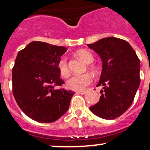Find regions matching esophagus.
<instances>
[{
    "label": "esophagus",
    "instance_id": "1",
    "mask_svg": "<svg viewBox=\"0 0 150 150\" xmlns=\"http://www.w3.org/2000/svg\"><path fill=\"white\" fill-rule=\"evenodd\" d=\"M86 91L85 90H80V91H77V93H78V94H85Z\"/></svg>",
    "mask_w": 150,
    "mask_h": 150
}]
</instances>
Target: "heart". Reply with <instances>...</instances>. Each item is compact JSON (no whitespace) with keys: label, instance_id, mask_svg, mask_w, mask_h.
Masks as SVG:
<instances>
[{"label":"heart","instance_id":"1","mask_svg":"<svg viewBox=\"0 0 150 150\" xmlns=\"http://www.w3.org/2000/svg\"><path fill=\"white\" fill-rule=\"evenodd\" d=\"M77 55L86 63H92L94 60L92 54L87 50H79ZM57 68L60 75L62 77H66L69 75L70 70L68 68V60L66 56H62L58 60ZM92 76L88 73L81 74V75H74L67 81V87L68 89L73 90H82L92 82Z\"/></svg>","mask_w":150,"mask_h":150}]
</instances>
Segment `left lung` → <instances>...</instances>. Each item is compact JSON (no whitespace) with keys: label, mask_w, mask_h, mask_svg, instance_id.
Masks as SVG:
<instances>
[{"label":"left lung","mask_w":150,"mask_h":150,"mask_svg":"<svg viewBox=\"0 0 150 150\" xmlns=\"http://www.w3.org/2000/svg\"><path fill=\"white\" fill-rule=\"evenodd\" d=\"M102 61V72L97 87L102 86L99 102L90 106L104 119H115L131 106L140 83V60L128 42L116 37L87 44Z\"/></svg>","instance_id":"1"}]
</instances>
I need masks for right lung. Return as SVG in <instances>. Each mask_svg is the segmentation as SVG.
<instances>
[{
  "label": "right lung",
  "instance_id": "add662e5",
  "mask_svg": "<svg viewBox=\"0 0 150 150\" xmlns=\"http://www.w3.org/2000/svg\"><path fill=\"white\" fill-rule=\"evenodd\" d=\"M64 46L32 42L18 53L12 72L15 101L27 116L39 123L57 120L68 111L73 92L55 89L64 83L57 68Z\"/></svg>",
  "mask_w": 150,
  "mask_h": 150
}]
</instances>
